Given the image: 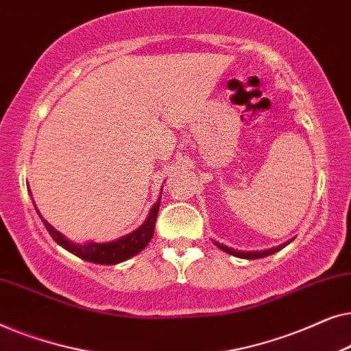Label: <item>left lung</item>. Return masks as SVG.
<instances>
[{
	"label": "left lung",
	"instance_id": "1",
	"mask_svg": "<svg viewBox=\"0 0 351 351\" xmlns=\"http://www.w3.org/2000/svg\"><path fill=\"white\" fill-rule=\"evenodd\" d=\"M291 241H292V239H291ZM291 241L281 244V246H276V247H271V249H265V251H234V249L228 247V246H223V244H220V243H217V241H214V244H215V246H217L219 249H222V251L232 254V256H234V257L249 258V261H251V258H262V257L271 256V254L281 251V249L285 247V246H287V244H289Z\"/></svg>",
	"mask_w": 351,
	"mask_h": 351
}]
</instances>
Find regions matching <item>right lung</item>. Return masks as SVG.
Listing matches in <instances>:
<instances>
[{"label":"right lung","mask_w":351,"mask_h":351,"mask_svg":"<svg viewBox=\"0 0 351 351\" xmlns=\"http://www.w3.org/2000/svg\"><path fill=\"white\" fill-rule=\"evenodd\" d=\"M160 201L158 199L153 208L148 213V217L145 222H143L141 227L137 230H134L132 233L126 234V237L117 239V241H110V243H94L89 241L86 244H78L66 239L64 234L52 227L49 222H46L45 219L40 217L45 223V227L52 239L62 246L66 251L75 254L76 257L83 258L86 262H93V263H100V265H117L119 262L128 261L142 251L143 247L150 243V239L153 238V233H155V223H156V217H158V210H160Z\"/></svg>","instance_id":"obj_1"}]
</instances>
